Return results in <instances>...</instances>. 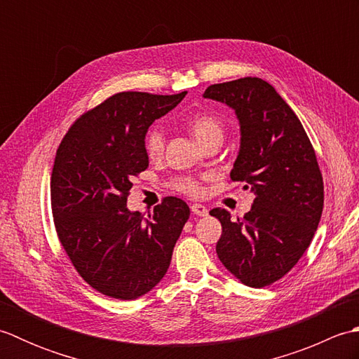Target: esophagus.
<instances>
[{"instance_id": "esophagus-1", "label": "esophagus", "mask_w": 359, "mask_h": 359, "mask_svg": "<svg viewBox=\"0 0 359 359\" xmlns=\"http://www.w3.org/2000/svg\"><path fill=\"white\" fill-rule=\"evenodd\" d=\"M191 211H193V215H196V216H208V210L202 203H193Z\"/></svg>"}]
</instances>
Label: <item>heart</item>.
Instances as JSON below:
<instances>
[{
    "instance_id": "1",
    "label": "heart",
    "mask_w": 359,
    "mask_h": 359,
    "mask_svg": "<svg viewBox=\"0 0 359 359\" xmlns=\"http://www.w3.org/2000/svg\"><path fill=\"white\" fill-rule=\"evenodd\" d=\"M187 125L189 131L193 133L196 140L201 144L208 143L211 140H222L225 133V123L216 114L199 111L191 114L187 118ZM143 148L149 158H157L162 156L165 148V134L160 126L149 128L143 139ZM171 188L182 194L196 197L202 193V185L193 175H179L171 180Z\"/></svg>"
}]
</instances>
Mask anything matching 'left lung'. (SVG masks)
Segmentation results:
<instances>
[{
  "mask_svg": "<svg viewBox=\"0 0 359 359\" xmlns=\"http://www.w3.org/2000/svg\"><path fill=\"white\" fill-rule=\"evenodd\" d=\"M205 98L226 103L241 121V151L231 182L255 193L253 207L222 224L216 253L228 271L255 288L284 278L306 253L324 208V182L309 135L270 83L243 77L207 88Z\"/></svg>",
  "mask_w": 359,
  "mask_h": 359,
  "instance_id": "1",
  "label": "left lung"
}]
</instances>
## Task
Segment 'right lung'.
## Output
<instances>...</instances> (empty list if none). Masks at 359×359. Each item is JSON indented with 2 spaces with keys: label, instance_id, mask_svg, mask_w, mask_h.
<instances>
[{
  "label": "right lung",
  "instance_id": "obj_1",
  "mask_svg": "<svg viewBox=\"0 0 359 359\" xmlns=\"http://www.w3.org/2000/svg\"><path fill=\"white\" fill-rule=\"evenodd\" d=\"M185 94H114L81 114L57 149L50 177L57 236L74 269L104 296L131 301L154 288L189 217L174 196L148 216L126 208L134 177L148 168L144 134Z\"/></svg>",
  "mask_w": 359,
  "mask_h": 359
}]
</instances>
